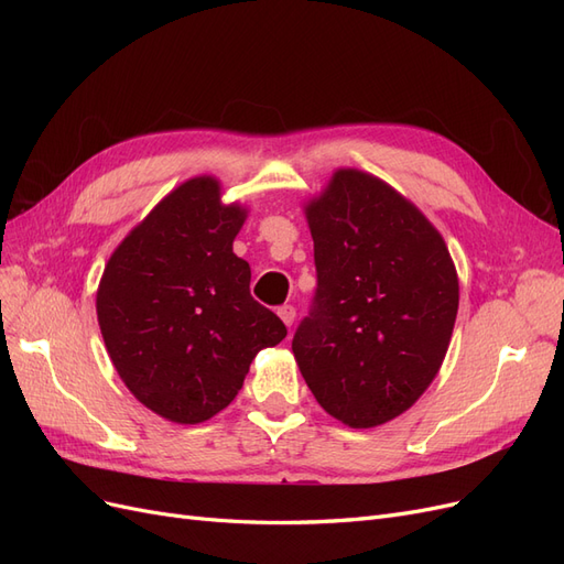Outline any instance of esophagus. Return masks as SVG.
<instances>
[{"instance_id":"1","label":"esophagus","mask_w":564,"mask_h":564,"mask_svg":"<svg viewBox=\"0 0 564 564\" xmlns=\"http://www.w3.org/2000/svg\"><path fill=\"white\" fill-rule=\"evenodd\" d=\"M278 315H280V319L286 324V327H292L294 317H296V308H294V305L284 303V305H280V308H278Z\"/></svg>"}]
</instances>
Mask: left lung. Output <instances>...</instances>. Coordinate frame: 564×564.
I'll return each mask as SVG.
<instances>
[{
  "label": "left lung",
  "mask_w": 564,
  "mask_h": 564,
  "mask_svg": "<svg viewBox=\"0 0 564 564\" xmlns=\"http://www.w3.org/2000/svg\"><path fill=\"white\" fill-rule=\"evenodd\" d=\"M305 216L317 289L292 350L324 412L373 429L406 412L445 360L456 270L431 220L355 169L336 172Z\"/></svg>",
  "instance_id": "obj_1"
}]
</instances>
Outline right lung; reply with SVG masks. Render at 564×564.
<instances>
[{
    "instance_id": "1",
    "label": "right lung",
    "mask_w": 564,
    "mask_h": 564,
    "mask_svg": "<svg viewBox=\"0 0 564 564\" xmlns=\"http://www.w3.org/2000/svg\"><path fill=\"white\" fill-rule=\"evenodd\" d=\"M242 224L245 209L224 207L214 178H193L127 235L100 280L96 313L119 379L169 421L226 409L256 352L286 336L232 253Z\"/></svg>"
}]
</instances>
